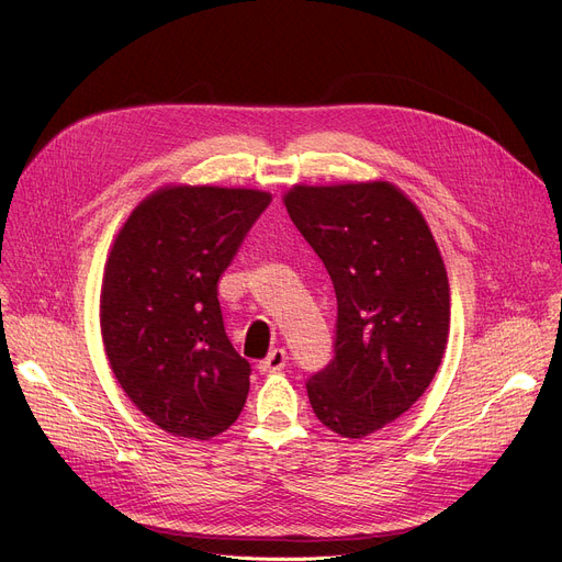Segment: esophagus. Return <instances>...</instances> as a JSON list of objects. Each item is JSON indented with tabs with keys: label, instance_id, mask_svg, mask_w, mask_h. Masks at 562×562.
Instances as JSON below:
<instances>
[{
	"label": "esophagus",
	"instance_id": "obj_1",
	"mask_svg": "<svg viewBox=\"0 0 562 562\" xmlns=\"http://www.w3.org/2000/svg\"><path fill=\"white\" fill-rule=\"evenodd\" d=\"M286 350L284 348H276L273 352H269V358L259 362V371L261 373H276L282 371L286 367Z\"/></svg>",
	"mask_w": 562,
	"mask_h": 562
}]
</instances>
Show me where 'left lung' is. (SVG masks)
<instances>
[{
    "mask_svg": "<svg viewBox=\"0 0 562 562\" xmlns=\"http://www.w3.org/2000/svg\"><path fill=\"white\" fill-rule=\"evenodd\" d=\"M286 212L337 296L335 356L307 380L323 426L360 439L428 390L447 350L445 261L417 204L390 182L293 187Z\"/></svg>",
    "mask_w": 562,
    "mask_h": 562,
    "instance_id": "left-lung-1",
    "label": "left lung"
}]
</instances>
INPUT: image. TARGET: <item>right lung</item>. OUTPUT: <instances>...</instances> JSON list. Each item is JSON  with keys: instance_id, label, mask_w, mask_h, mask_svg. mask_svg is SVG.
Segmentation results:
<instances>
[{"instance_id": "add662e5", "label": "right lung", "mask_w": 562, "mask_h": 562, "mask_svg": "<svg viewBox=\"0 0 562 562\" xmlns=\"http://www.w3.org/2000/svg\"><path fill=\"white\" fill-rule=\"evenodd\" d=\"M269 202L255 189L164 187L115 236L104 350L130 401L170 435L210 439L241 415L250 364L225 335L218 280Z\"/></svg>"}]
</instances>
